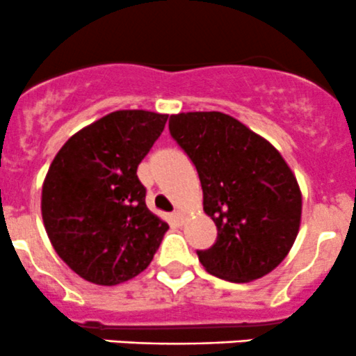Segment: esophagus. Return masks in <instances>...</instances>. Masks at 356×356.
I'll list each match as a JSON object with an SVG mask.
<instances>
[{"instance_id": "obj_1", "label": "esophagus", "mask_w": 356, "mask_h": 356, "mask_svg": "<svg viewBox=\"0 0 356 356\" xmlns=\"http://www.w3.org/2000/svg\"><path fill=\"white\" fill-rule=\"evenodd\" d=\"M171 216H173L175 225H177V227H181V225H183V214L179 213V211H175V213L171 214Z\"/></svg>"}]
</instances>
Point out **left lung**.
I'll list each match as a JSON object with an SVG mask.
<instances>
[{"mask_svg":"<svg viewBox=\"0 0 356 356\" xmlns=\"http://www.w3.org/2000/svg\"><path fill=\"white\" fill-rule=\"evenodd\" d=\"M170 133L202 185L216 242L197 251L204 268L228 282H251L289 254L301 223V190L279 150L223 112H181Z\"/></svg>","mask_w":356,"mask_h":356,"instance_id":"left-lung-1","label":"left lung"}]
</instances>
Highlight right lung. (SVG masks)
Here are the masks:
<instances>
[{
  "label": "right lung",
  "instance_id": "right-lung-1",
  "mask_svg": "<svg viewBox=\"0 0 356 356\" xmlns=\"http://www.w3.org/2000/svg\"><path fill=\"white\" fill-rule=\"evenodd\" d=\"M168 114L115 111L70 136L55 156L41 214L57 254L98 286H118L152 261L168 223L150 213L138 164Z\"/></svg>",
  "mask_w": 356,
  "mask_h": 356
}]
</instances>
